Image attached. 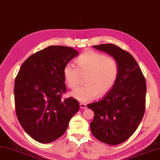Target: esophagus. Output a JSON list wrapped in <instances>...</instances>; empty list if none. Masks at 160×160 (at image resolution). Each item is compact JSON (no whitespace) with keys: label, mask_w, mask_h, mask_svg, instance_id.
I'll use <instances>...</instances> for the list:
<instances>
[{"label":"esophagus","mask_w":160,"mask_h":160,"mask_svg":"<svg viewBox=\"0 0 160 160\" xmlns=\"http://www.w3.org/2000/svg\"><path fill=\"white\" fill-rule=\"evenodd\" d=\"M80 108L81 109H86V108H87V105H86V104H84V103H80Z\"/></svg>","instance_id":"1"}]
</instances>
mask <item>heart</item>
Here are the masks:
<instances>
[{
	"mask_svg": "<svg viewBox=\"0 0 160 160\" xmlns=\"http://www.w3.org/2000/svg\"><path fill=\"white\" fill-rule=\"evenodd\" d=\"M78 67L68 63L63 68V76L68 85L75 88L81 75H86V86L78 88L70 92L72 97L82 103L90 102L98 94L108 92L115 84L119 75V65L115 58L102 53L86 50L76 60Z\"/></svg>",
	"mask_w": 160,
	"mask_h": 160,
	"instance_id": "heart-1",
	"label": "heart"
}]
</instances>
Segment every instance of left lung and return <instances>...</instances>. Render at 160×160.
Masks as SVG:
<instances>
[{
  "mask_svg": "<svg viewBox=\"0 0 160 160\" xmlns=\"http://www.w3.org/2000/svg\"><path fill=\"white\" fill-rule=\"evenodd\" d=\"M93 48L115 58L119 65V75L105 97L87 105L95 114L90 130L99 141L117 145L132 135L143 118L145 78L130 53L114 44H101Z\"/></svg>",
  "mask_w": 160,
  "mask_h": 160,
  "instance_id": "left-lung-1",
  "label": "left lung"
}]
</instances>
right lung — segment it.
<instances>
[{
    "label": "right lung",
    "mask_w": 160,
    "mask_h": 160,
    "mask_svg": "<svg viewBox=\"0 0 160 160\" xmlns=\"http://www.w3.org/2000/svg\"><path fill=\"white\" fill-rule=\"evenodd\" d=\"M78 54L72 48L50 45L30 55L20 68L14 86L16 115L35 141L50 143L60 138L79 110L77 100L61 98L66 92L63 68Z\"/></svg>",
    "instance_id": "right-lung-1"
}]
</instances>
